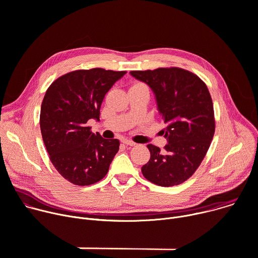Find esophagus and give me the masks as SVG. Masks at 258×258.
Wrapping results in <instances>:
<instances>
[{"label": "esophagus", "mask_w": 258, "mask_h": 258, "mask_svg": "<svg viewBox=\"0 0 258 258\" xmlns=\"http://www.w3.org/2000/svg\"><path fill=\"white\" fill-rule=\"evenodd\" d=\"M122 143L125 144L126 146H135V145H136L135 142H133V141H131V140H127V139H123V140H122Z\"/></svg>", "instance_id": "34e87169"}]
</instances>
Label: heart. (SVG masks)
<instances>
[{"instance_id":"heart-1","label":"heart","mask_w":258,"mask_h":258,"mask_svg":"<svg viewBox=\"0 0 258 258\" xmlns=\"http://www.w3.org/2000/svg\"><path fill=\"white\" fill-rule=\"evenodd\" d=\"M134 86H145V85L142 84V83H137V84H135Z\"/></svg>"}]
</instances>
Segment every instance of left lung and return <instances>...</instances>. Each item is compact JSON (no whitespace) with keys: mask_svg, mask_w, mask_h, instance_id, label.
Wrapping results in <instances>:
<instances>
[{"mask_svg":"<svg viewBox=\"0 0 258 258\" xmlns=\"http://www.w3.org/2000/svg\"><path fill=\"white\" fill-rule=\"evenodd\" d=\"M153 91L166 127L164 150L147 145L150 159L143 175L155 185L171 187L193 175L204 159L215 131L212 99L207 86L194 73L178 67L131 71Z\"/></svg>","mask_w":258,"mask_h":258,"instance_id":"obj_1","label":"left lung"}]
</instances>
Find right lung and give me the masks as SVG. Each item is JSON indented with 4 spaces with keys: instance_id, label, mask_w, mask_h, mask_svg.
Here are the masks:
<instances>
[{
    "instance_id": "1",
    "label": "right lung",
    "mask_w": 258,
    "mask_h": 258,
    "mask_svg": "<svg viewBox=\"0 0 258 258\" xmlns=\"http://www.w3.org/2000/svg\"><path fill=\"white\" fill-rule=\"evenodd\" d=\"M125 73L75 70L58 78L46 92L40 115L42 137L54 167L75 185L101 180L119 150L117 139H103L87 122L99 120L106 93Z\"/></svg>"
}]
</instances>
